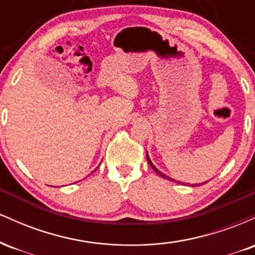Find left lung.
<instances>
[{
    "mask_svg": "<svg viewBox=\"0 0 255 255\" xmlns=\"http://www.w3.org/2000/svg\"><path fill=\"white\" fill-rule=\"evenodd\" d=\"M146 157H147V160H148V163H150L151 168H152V169H153V170H154V171H156V172H157V174H158V175H159V176H162V177H164V178H168V180H170V181H175V180H172V178H171V177L166 176V175H165V174H163V172H162V171H159V170H158V169L156 168V166H154L153 164H152V162H151L150 157H148V154H147V153H146Z\"/></svg>",
    "mask_w": 255,
    "mask_h": 255,
    "instance_id": "obj_1",
    "label": "left lung"
}]
</instances>
